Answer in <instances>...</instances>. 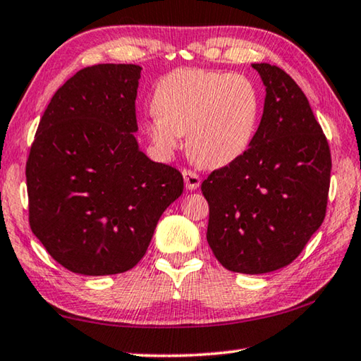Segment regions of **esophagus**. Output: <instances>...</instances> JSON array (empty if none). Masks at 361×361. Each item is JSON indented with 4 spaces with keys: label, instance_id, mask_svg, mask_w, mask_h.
<instances>
[{
    "label": "esophagus",
    "instance_id": "34e87169",
    "mask_svg": "<svg viewBox=\"0 0 361 361\" xmlns=\"http://www.w3.org/2000/svg\"><path fill=\"white\" fill-rule=\"evenodd\" d=\"M183 178H185V185L189 191H195L200 186V176L191 169L183 170Z\"/></svg>",
    "mask_w": 361,
    "mask_h": 361
}]
</instances>
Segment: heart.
Returning a JSON list of instances; mask_svg holds the SVG:
<instances>
[{
  "label": "heart",
  "instance_id": "b5f03b06",
  "mask_svg": "<svg viewBox=\"0 0 361 361\" xmlns=\"http://www.w3.org/2000/svg\"><path fill=\"white\" fill-rule=\"evenodd\" d=\"M152 142L166 152L188 133V154L200 167L219 169L245 154L258 130V90L242 75L178 68L159 79L152 94Z\"/></svg>",
  "mask_w": 361,
  "mask_h": 361
}]
</instances>
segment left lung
I'll return each instance as SVG.
<instances>
[{"mask_svg": "<svg viewBox=\"0 0 361 361\" xmlns=\"http://www.w3.org/2000/svg\"><path fill=\"white\" fill-rule=\"evenodd\" d=\"M252 66L266 85L253 143L200 189L215 258L232 272L266 274L295 261L325 219L331 152L291 76L276 65Z\"/></svg>", "mask_w": 361, "mask_h": 361, "instance_id": "1", "label": "left lung"}]
</instances>
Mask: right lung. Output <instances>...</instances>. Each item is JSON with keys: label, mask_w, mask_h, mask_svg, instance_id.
<instances>
[{"label": "right lung", "mask_w": 361, "mask_h": 361, "mask_svg": "<svg viewBox=\"0 0 361 361\" xmlns=\"http://www.w3.org/2000/svg\"><path fill=\"white\" fill-rule=\"evenodd\" d=\"M142 66L79 70L49 102L27 159L28 223L60 266L111 276L137 266L183 192L180 170L138 149Z\"/></svg>", "instance_id": "add662e5"}]
</instances>
